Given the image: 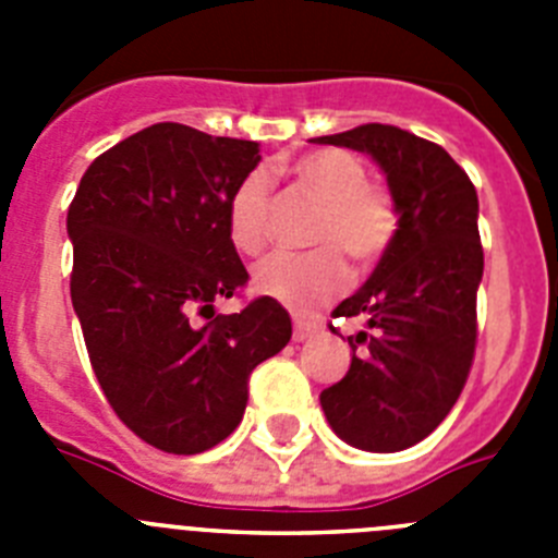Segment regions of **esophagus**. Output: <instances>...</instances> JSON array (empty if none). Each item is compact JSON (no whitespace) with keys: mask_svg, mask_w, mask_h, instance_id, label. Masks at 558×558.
Segmentation results:
<instances>
[{"mask_svg":"<svg viewBox=\"0 0 558 558\" xmlns=\"http://www.w3.org/2000/svg\"><path fill=\"white\" fill-rule=\"evenodd\" d=\"M318 324L315 322H302V318H299V322L293 324V340H299V343H302V340H307V338H313L315 332H318Z\"/></svg>","mask_w":558,"mask_h":558,"instance_id":"esophagus-1","label":"esophagus"}]
</instances>
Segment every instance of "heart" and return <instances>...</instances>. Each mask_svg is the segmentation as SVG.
<instances>
[{
  "instance_id": "b5f03b06",
  "label": "heart",
  "mask_w": 558,
  "mask_h": 558,
  "mask_svg": "<svg viewBox=\"0 0 558 558\" xmlns=\"http://www.w3.org/2000/svg\"><path fill=\"white\" fill-rule=\"evenodd\" d=\"M295 186L322 204L310 229L313 254L270 256L254 270V288L274 302L313 313L343 290L349 279L347 254L366 270L383 259L397 234V206L388 190L368 181L360 156L340 147L310 150L290 165ZM274 175L265 167L245 172L229 198V236L245 256H259L274 234Z\"/></svg>"
}]
</instances>
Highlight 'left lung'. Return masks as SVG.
I'll return each mask as SVG.
<instances>
[{
    "mask_svg": "<svg viewBox=\"0 0 558 558\" xmlns=\"http://www.w3.org/2000/svg\"><path fill=\"white\" fill-rule=\"evenodd\" d=\"M313 142L368 153L399 215L368 282L332 310L366 322V332L349 335L352 366L324 388L322 408L357 450H408L445 422L475 357L477 192L445 147L397 125L368 122Z\"/></svg>",
    "mask_w": 558,
    "mask_h": 558,
    "instance_id": "1",
    "label": "left lung"
}]
</instances>
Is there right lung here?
Returning a JSON list of instances; mask_svg holds the SVG:
<instances>
[{"instance_id":"1","label":"right lung","mask_w":558,"mask_h":558,"mask_svg":"<svg viewBox=\"0 0 558 558\" xmlns=\"http://www.w3.org/2000/svg\"><path fill=\"white\" fill-rule=\"evenodd\" d=\"M259 159L256 142L156 122L97 156L69 206V290L97 383L142 441L172 456L231 436L251 372L293 335L268 295L215 313L248 282L229 198Z\"/></svg>"}]
</instances>
